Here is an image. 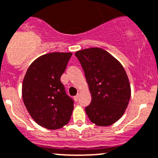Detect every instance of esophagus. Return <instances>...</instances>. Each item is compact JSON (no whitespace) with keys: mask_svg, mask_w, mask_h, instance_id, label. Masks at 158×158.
Masks as SVG:
<instances>
[{"mask_svg":"<svg viewBox=\"0 0 158 158\" xmlns=\"http://www.w3.org/2000/svg\"><path fill=\"white\" fill-rule=\"evenodd\" d=\"M79 93H78V94L76 95V96L74 97L75 101H78V100H79Z\"/></svg>","mask_w":158,"mask_h":158,"instance_id":"obj_1","label":"esophagus"}]
</instances>
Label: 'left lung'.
I'll list each match as a JSON object with an SVG mask.
<instances>
[{"instance_id": "left-lung-1", "label": "left lung", "mask_w": 158, "mask_h": 158, "mask_svg": "<svg viewBox=\"0 0 158 158\" xmlns=\"http://www.w3.org/2000/svg\"><path fill=\"white\" fill-rule=\"evenodd\" d=\"M91 93L92 101L85 108L90 121L106 127L124 113L131 99L129 79L121 64L105 50L90 48L76 52Z\"/></svg>"}]
</instances>
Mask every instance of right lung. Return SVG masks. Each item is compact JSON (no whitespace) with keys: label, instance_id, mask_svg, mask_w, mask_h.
Masks as SVG:
<instances>
[{"label":"right lung","instance_id":"1","mask_svg":"<svg viewBox=\"0 0 158 158\" xmlns=\"http://www.w3.org/2000/svg\"><path fill=\"white\" fill-rule=\"evenodd\" d=\"M71 52H52L35 59L24 76L22 98L29 114L48 130L62 128L69 121L74 101L66 94L61 76Z\"/></svg>","mask_w":158,"mask_h":158}]
</instances>
